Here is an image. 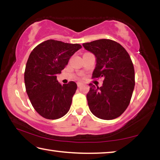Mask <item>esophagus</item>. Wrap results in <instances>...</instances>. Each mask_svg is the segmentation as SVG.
<instances>
[{
  "label": "esophagus",
  "instance_id": "esophagus-1",
  "mask_svg": "<svg viewBox=\"0 0 160 160\" xmlns=\"http://www.w3.org/2000/svg\"><path fill=\"white\" fill-rule=\"evenodd\" d=\"M82 85V82H77V85H78V87H80L81 85Z\"/></svg>",
  "mask_w": 160,
  "mask_h": 160
}]
</instances>
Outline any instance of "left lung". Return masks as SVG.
I'll return each mask as SVG.
<instances>
[{"label":"left lung","instance_id":"8db88e82","mask_svg":"<svg viewBox=\"0 0 160 160\" xmlns=\"http://www.w3.org/2000/svg\"><path fill=\"white\" fill-rule=\"evenodd\" d=\"M82 46L96 57L92 78H104L100 88L89 85L87 99L90 110L104 120L117 118L127 109L134 90L135 71L131 57L122 46L111 39L95 40Z\"/></svg>","mask_w":160,"mask_h":160}]
</instances>
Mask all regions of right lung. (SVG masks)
Returning <instances> with one entry per match:
<instances>
[{"mask_svg":"<svg viewBox=\"0 0 160 160\" xmlns=\"http://www.w3.org/2000/svg\"><path fill=\"white\" fill-rule=\"evenodd\" d=\"M81 48L78 44L49 39L31 52L25 71L26 92L34 109L42 117L58 119L69 111L77 85L72 81L61 85L56 75L61 73L70 57Z\"/></svg>","mask_w":160,"mask_h":160,"instance_id":"obj_1","label":"right lung"}]
</instances>
